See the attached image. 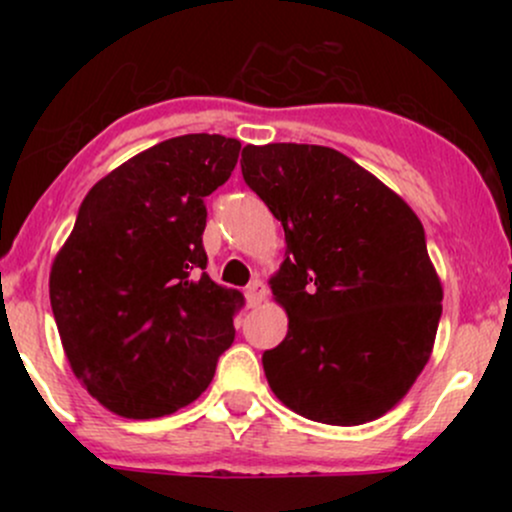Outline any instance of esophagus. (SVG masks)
<instances>
[{
	"instance_id": "34e87169",
	"label": "esophagus",
	"mask_w": 512,
	"mask_h": 512,
	"mask_svg": "<svg viewBox=\"0 0 512 512\" xmlns=\"http://www.w3.org/2000/svg\"><path fill=\"white\" fill-rule=\"evenodd\" d=\"M245 298H248L250 308H257V305H262L264 298H267V286H264L260 279H255L248 289H245Z\"/></svg>"
}]
</instances>
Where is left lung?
<instances>
[{
  "instance_id": "obj_1",
  "label": "left lung",
  "mask_w": 512,
  "mask_h": 512,
  "mask_svg": "<svg viewBox=\"0 0 512 512\" xmlns=\"http://www.w3.org/2000/svg\"><path fill=\"white\" fill-rule=\"evenodd\" d=\"M240 168L286 236L269 284L289 332L262 354L269 387L320 424L387 414L431 358L443 313L419 216L330 146L248 144Z\"/></svg>"
}]
</instances>
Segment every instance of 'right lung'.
Listing matches in <instances>:
<instances>
[{
  "label": "right lung",
  "instance_id": "right-lung-1",
  "mask_svg": "<svg viewBox=\"0 0 512 512\" xmlns=\"http://www.w3.org/2000/svg\"><path fill=\"white\" fill-rule=\"evenodd\" d=\"M240 142L182 134L91 187L50 269V303L76 378L125 419H156L207 390L236 339L243 293L211 281L209 197Z\"/></svg>",
  "mask_w": 512,
  "mask_h": 512
}]
</instances>
